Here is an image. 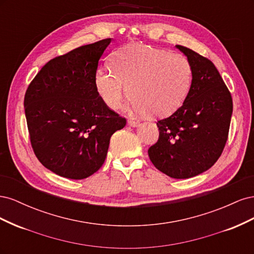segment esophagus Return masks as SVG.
Instances as JSON below:
<instances>
[{
    "mask_svg": "<svg viewBox=\"0 0 254 254\" xmlns=\"http://www.w3.org/2000/svg\"><path fill=\"white\" fill-rule=\"evenodd\" d=\"M139 124H140V122L137 121V120H134V119H130V120H128V125H130V126L135 127V126H137Z\"/></svg>",
    "mask_w": 254,
    "mask_h": 254,
    "instance_id": "34e87169",
    "label": "esophagus"
}]
</instances>
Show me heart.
Instances as JSON below:
<instances>
[{
  "label": "heart",
  "instance_id": "obj_1",
  "mask_svg": "<svg viewBox=\"0 0 254 254\" xmlns=\"http://www.w3.org/2000/svg\"><path fill=\"white\" fill-rule=\"evenodd\" d=\"M112 72L98 68L97 94L110 109L121 106L129 93L130 106L150 118L175 112L186 101L193 81V66L187 56L144 44H128L110 59Z\"/></svg>",
  "mask_w": 254,
  "mask_h": 254
}]
</instances>
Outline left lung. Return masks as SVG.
<instances>
[{
    "label": "left lung",
    "instance_id": "left-lung-1",
    "mask_svg": "<svg viewBox=\"0 0 254 254\" xmlns=\"http://www.w3.org/2000/svg\"><path fill=\"white\" fill-rule=\"evenodd\" d=\"M193 66V81L182 106L157 122L159 139L148 156L156 168L187 179L212 167L221 156L233 111L232 96L210 59L177 45Z\"/></svg>",
    "mask_w": 254,
    "mask_h": 254
}]
</instances>
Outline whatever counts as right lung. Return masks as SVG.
Masks as SVG:
<instances>
[{"label":"right lung","mask_w":254,"mask_h":254,"mask_svg":"<svg viewBox=\"0 0 254 254\" xmlns=\"http://www.w3.org/2000/svg\"><path fill=\"white\" fill-rule=\"evenodd\" d=\"M110 38L51 59L24 96L29 140L41 164L61 177L88 178L104 164L111 135L126 119L97 94L94 76Z\"/></svg>","instance_id":"1"}]
</instances>
